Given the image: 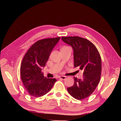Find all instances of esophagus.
<instances>
[{"mask_svg": "<svg viewBox=\"0 0 121 121\" xmlns=\"http://www.w3.org/2000/svg\"><path fill=\"white\" fill-rule=\"evenodd\" d=\"M58 78L59 79H62V80H65V79H66V77L65 76H59L58 77Z\"/></svg>", "mask_w": 121, "mask_h": 121, "instance_id": "esophagus-1", "label": "esophagus"}]
</instances>
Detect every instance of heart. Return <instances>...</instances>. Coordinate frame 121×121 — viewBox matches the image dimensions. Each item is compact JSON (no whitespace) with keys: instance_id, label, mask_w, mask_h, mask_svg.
Returning <instances> with one entry per match:
<instances>
[{"instance_id":"heart-1","label":"heart","mask_w":121,"mask_h":121,"mask_svg":"<svg viewBox=\"0 0 121 121\" xmlns=\"http://www.w3.org/2000/svg\"><path fill=\"white\" fill-rule=\"evenodd\" d=\"M66 47H67V46H64V47H63L62 48H66Z\"/></svg>"}]
</instances>
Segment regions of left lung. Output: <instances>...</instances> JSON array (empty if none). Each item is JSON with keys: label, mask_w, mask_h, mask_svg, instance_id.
Returning <instances> with one entry per match:
<instances>
[{"label": "left lung", "mask_w": 121, "mask_h": 121, "mask_svg": "<svg viewBox=\"0 0 121 121\" xmlns=\"http://www.w3.org/2000/svg\"><path fill=\"white\" fill-rule=\"evenodd\" d=\"M62 41L73 49L74 65L83 71V78L74 77V83L68 87L69 94L77 100L89 97L95 90L101 74V59L94 44L78 36L62 37Z\"/></svg>", "instance_id": "left-lung-1"}]
</instances>
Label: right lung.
Instances as JSON below:
<instances>
[{"label":"right lung","instance_id":"obj_1","mask_svg":"<svg viewBox=\"0 0 121 121\" xmlns=\"http://www.w3.org/2000/svg\"><path fill=\"white\" fill-rule=\"evenodd\" d=\"M60 37L39 40L31 46L25 54L20 67L21 79L30 95L39 97L48 92L57 81L47 78L42 73L49 55Z\"/></svg>","mask_w":121,"mask_h":121}]
</instances>
